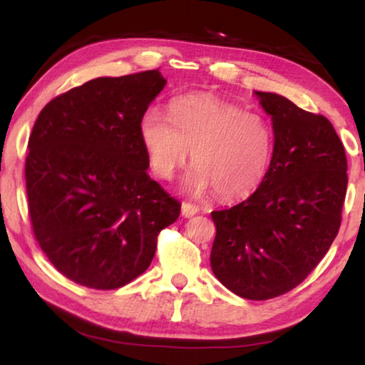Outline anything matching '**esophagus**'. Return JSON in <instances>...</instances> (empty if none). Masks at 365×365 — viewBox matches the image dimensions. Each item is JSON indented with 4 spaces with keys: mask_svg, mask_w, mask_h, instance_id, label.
I'll use <instances>...</instances> for the list:
<instances>
[{
    "mask_svg": "<svg viewBox=\"0 0 365 365\" xmlns=\"http://www.w3.org/2000/svg\"><path fill=\"white\" fill-rule=\"evenodd\" d=\"M200 212V206L195 205V202H182V215L183 217H193L195 214Z\"/></svg>",
    "mask_w": 365,
    "mask_h": 365,
    "instance_id": "34e87169",
    "label": "esophagus"
}]
</instances>
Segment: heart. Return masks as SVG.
<instances>
[{"mask_svg":"<svg viewBox=\"0 0 365 365\" xmlns=\"http://www.w3.org/2000/svg\"><path fill=\"white\" fill-rule=\"evenodd\" d=\"M140 137L153 174L170 180L193 151L188 177L195 191H215L220 200L251 196L269 170L274 133L264 115L207 93L169 103V115L156 108L140 117Z\"/></svg>","mask_w":365,"mask_h":365,"instance_id":"obj_1","label":"heart"}]
</instances>
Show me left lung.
Here are the masks:
<instances>
[{"label":"left lung","mask_w":365,"mask_h":365,"mask_svg":"<svg viewBox=\"0 0 365 365\" xmlns=\"http://www.w3.org/2000/svg\"><path fill=\"white\" fill-rule=\"evenodd\" d=\"M272 115L274 153L248 200L211 212V267L222 285L246 299L288 293L317 267L341 225L348 163L322 114L256 91Z\"/></svg>","instance_id":"1"}]
</instances>
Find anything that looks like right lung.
<instances>
[{"instance_id":"obj_1","label":"right lung","mask_w":365,"mask_h":365,"mask_svg":"<svg viewBox=\"0 0 365 365\" xmlns=\"http://www.w3.org/2000/svg\"><path fill=\"white\" fill-rule=\"evenodd\" d=\"M159 69L100 77L49 101L29 138V215L67 279L120 288L150 267L180 202L148 175L140 117L164 88Z\"/></svg>"}]
</instances>
